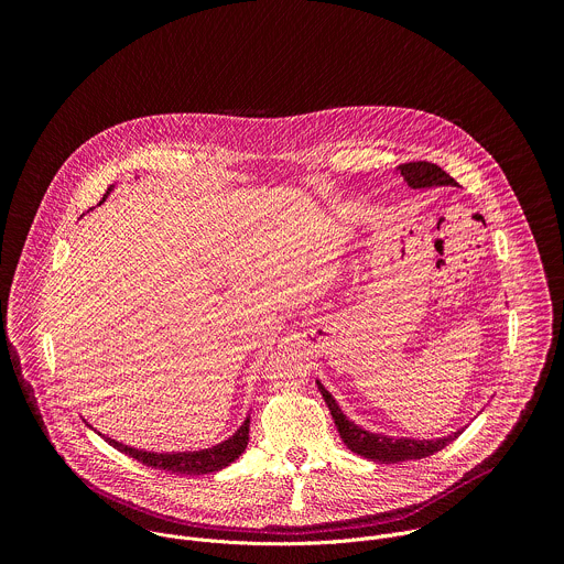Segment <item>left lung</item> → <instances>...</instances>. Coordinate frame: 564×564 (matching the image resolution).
Returning <instances> with one entry per match:
<instances>
[{"label": "left lung", "instance_id": "left-lung-1", "mask_svg": "<svg viewBox=\"0 0 564 564\" xmlns=\"http://www.w3.org/2000/svg\"><path fill=\"white\" fill-rule=\"evenodd\" d=\"M399 174L404 176V181L413 187V189H424V187H442V185H457L442 167L433 165V163H426V160H420V163H406V165H399L397 167ZM321 394H324L326 404L330 409V415L337 424V431L344 440V444L370 459V462H379V464H394V462H406V459H422V457H429L437 451H442L444 446H448L455 437L462 435V431L457 433H451L448 437H440V440H409V437H401V440H394V437H388V435H375V433H368L364 431L361 426H357L355 422H350L339 404L335 401V397L324 388V383L316 381Z\"/></svg>", "mask_w": 564, "mask_h": 564}]
</instances>
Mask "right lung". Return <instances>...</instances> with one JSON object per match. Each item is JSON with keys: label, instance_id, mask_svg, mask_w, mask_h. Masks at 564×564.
Returning <instances> with one entry per match:
<instances>
[{"label": "right lung", "instance_id": "right-lung-1", "mask_svg": "<svg viewBox=\"0 0 564 564\" xmlns=\"http://www.w3.org/2000/svg\"><path fill=\"white\" fill-rule=\"evenodd\" d=\"M111 187L107 189L105 198L109 196ZM102 198V200H105ZM100 200V203H102ZM113 448H118L120 453L151 466L158 470H170L176 475H205V473H214L220 470L225 466H229L234 459H238V455L246 451L248 442H250V420L243 422L229 440L212 446V448H203V451H185V453H151V451H138L131 448L127 444H120L111 437H105Z\"/></svg>", "mask_w": 564, "mask_h": 564}]
</instances>
